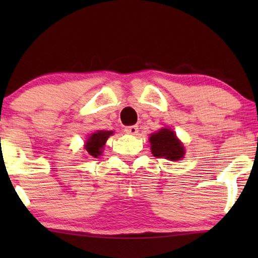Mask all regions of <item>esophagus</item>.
Masks as SVG:
<instances>
[{
  "label": "esophagus",
  "instance_id": "1",
  "mask_svg": "<svg viewBox=\"0 0 258 258\" xmlns=\"http://www.w3.org/2000/svg\"><path fill=\"white\" fill-rule=\"evenodd\" d=\"M124 132L126 134H130V135H136L137 133H139V126L137 125H129V126H125Z\"/></svg>",
  "mask_w": 258,
  "mask_h": 258
}]
</instances>
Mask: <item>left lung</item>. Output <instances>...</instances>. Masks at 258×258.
Here are the masks:
<instances>
[{
    "instance_id": "left-lung-1",
    "label": "left lung",
    "mask_w": 258,
    "mask_h": 258,
    "mask_svg": "<svg viewBox=\"0 0 258 258\" xmlns=\"http://www.w3.org/2000/svg\"><path fill=\"white\" fill-rule=\"evenodd\" d=\"M151 153L155 157L178 161L184 156V147L170 129H161L150 136Z\"/></svg>"
}]
</instances>
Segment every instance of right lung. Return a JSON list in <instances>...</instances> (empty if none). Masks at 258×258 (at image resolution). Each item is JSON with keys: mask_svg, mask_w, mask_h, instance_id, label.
Returning a JSON list of instances; mask_svg holds the SVG:
<instances>
[{"mask_svg": "<svg viewBox=\"0 0 258 258\" xmlns=\"http://www.w3.org/2000/svg\"><path fill=\"white\" fill-rule=\"evenodd\" d=\"M112 132H104V130H101V132H97L91 135L87 141L86 144V150L87 153L90 155V156L97 157L98 155L102 153V148H103L105 141L108 140V137L110 136Z\"/></svg>", "mask_w": 258, "mask_h": 258, "instance_id": "obj_1", "label": "right lung"}]
</instances>
